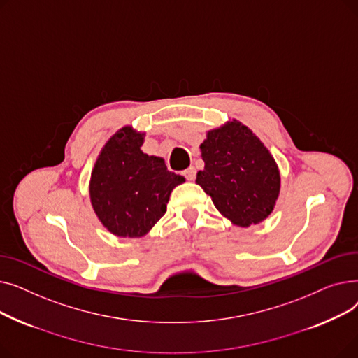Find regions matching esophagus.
<instances>
[{"label": "esophagus", "mask_w": 358, "mask_h": 358, "mask_svg": "<svg viewBox=\"0 0 358 358\" xmlns=\"http://www.w3.org/2000/svg\"><path fill=\"white\" fill-rule=\"evenodd\" d=\"M182 174H184V177H185L187 180L193 181V180L196 178V168H194V166H189Z\"/></svg>", "instance_id": "34e87169"}]
</instances>
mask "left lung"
Masks as SVG:
<instances>
[{
    "mask_svg": "<svg viewBox=\"0 0 358 358\" xmlns=\"http://www.w3.org/2000/svg\"><path fill=\"white\" fill-rule=\"evenodd\" d=\"M204 169L196 182L236 227L264 220L280 193L278 166L252 131L232 120L209 130L200 145Z\"/></svg>",
    "mask_w": 358,
    "mask_h": 358,
    "instance_id": "left-lung-1",
    "label": "left lung"
}]
</instances>
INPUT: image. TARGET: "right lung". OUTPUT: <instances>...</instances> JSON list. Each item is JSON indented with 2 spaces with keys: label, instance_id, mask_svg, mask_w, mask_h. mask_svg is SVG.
I'll return each instance as SVG.
<instances>
[{
  "label": "right lung",
  "instance_id": "1",
  "mask_svg": "<svg viewBox=\"0 0 358 358\" xmlns=\"http://www.w3.org/2000/svg\"><path fill=\"white\" fill-rule=\"evenodd\" d=\"M145 134L130 126L113 135L94 165L92 209L108 232L122 238L146 235L166 212L169 194L185 181L165 161L141 150Z\"/></svg>",
  "mask_w": 358,
  "mask_h": 358
}]
</instances>
